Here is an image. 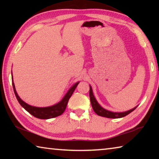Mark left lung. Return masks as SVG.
I'll use <instances>...</instances> for the list:
<instances>
[{
  "instance_id": "obj_1",
  "label": "left lung",
  "mask_w": 159,
  "mask_h": 159,
  "mask_svg": "<svg viewBox=\"0 0 159 159\" xmlns=\"http://www.w3.org/2000/svg\"><path fill=\"white\" fill-rule=\"evenodd\" d=\"M90 102L91 104H92V107L97 114L98 116H103V117H106V118H122L124 117L125 116H127L128 114H130L132 111H133L134 109L137 108L134 107V108L132 109L129 111H125V112H112L108 111V110L104 109V108L99 105L98 104V102H97L96 99L94 97L93 93V90L91 86L90 85Z\"/></svg>"
}]
</instances>
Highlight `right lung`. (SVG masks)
I'll return each mask as SVG.
<instances>
[{
	"label": "right lung",
	"instance_id": "right-lung-1",
	"mask_svg": "<svg viewBox=\"0 0 159 159\" xmlns=\"http://www.w3.org/2000/svg\"><path fill=\"white\" fill-rule=\"evenodd\" d=\"M12 82L15 96L17 99L19 103L20 104V105L25 110H26L29 114L34 116V117L40 118V119H49V118L57 117L62 114L64 111H65L69 98H71L72 94H73L75 89H76V88L77 87L78 84L79 83V82L75 83V84L70 88L68 92H67V93L65 95V96L64 97L63 99H61L59 103L55 104V105L48 107H36L29 105V104H26V102H24L22 99H21V98L17 95V92H16L13 79L12 80Z\"/></svg>",
	"mask_w": 159,
	"mask_h": 159
}]
</instances>
